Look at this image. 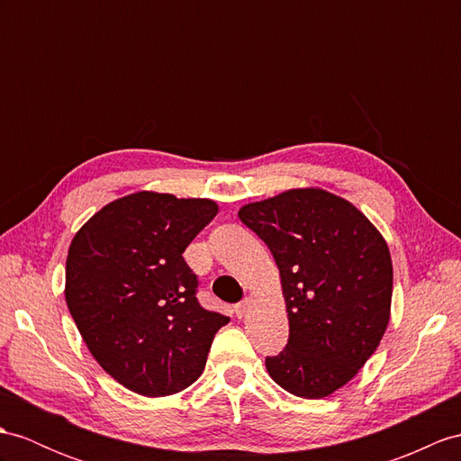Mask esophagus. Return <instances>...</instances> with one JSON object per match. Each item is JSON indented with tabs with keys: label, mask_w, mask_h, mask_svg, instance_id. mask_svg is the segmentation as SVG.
Returning <instances> with one entry per match:
<instances>
[{
	"label": "esophagus",
	"mask_w": 461,
	"mask_h": 461,
	"mask_svg": "<svg viewBox=\"0 0 461 461\" xmlns=\"http://www.w3.org/2000/svg\"><path fill=\"white\" fill-rule=\"evenodd\" d=\"M250 299H242L240 303H237V305H234V312H237V317L239 319H242L246 312H249V309H250Z\"/></svg>",
	"instance_id": "obj_1"
}]
</instances>
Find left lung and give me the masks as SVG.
Segmentation results:
<instances>
[{"mask_svg": "<svg viewBox=\"0 0 461 461\" xmlns=\"http://www.w3.org/2000/svg\"><path fill=\"white\" fill-rule=\"evenodd\" d=\"M239 217L282 276L289 339L266 357L267 374L297 397L330 395L387 329L393 266L384 237L352 203L315 187L249 203Z\"/></svg>", "mask_w": 461, "mask_h": 461, "instance_id": "8db88e82", "label": "left lung"}]
</instances>
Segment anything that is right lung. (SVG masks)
I'll use <instances>...</instances> for the list:
<instances>
[{
  "label": "right lung",
  "instance_id": "obj_1",
  "mask_svg": "<svg viewBox=\"0 0 461 461\" xmlns=\"http://www.w3.org/2000/svg\"><path fill=\"white\" fill-rule=\"evenodd\" d=\"M217 211L211 199L139 192L95 212L70 244V315L97 364L139 395L192 385L230 321L199 305V279L184 260Z\"/></svg>",
  "mask_w": 461,
  "mask_h": 461
}]
</instances>
